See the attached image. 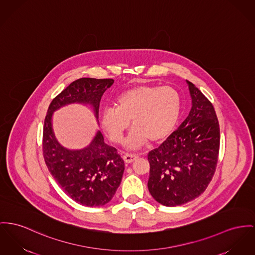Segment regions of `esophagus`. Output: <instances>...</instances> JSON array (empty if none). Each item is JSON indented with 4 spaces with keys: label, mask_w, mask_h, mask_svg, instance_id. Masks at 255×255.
<instances>
[{
    "label": "esophagus",
    "mask_w": 255,
    "mask_h": 255,
    "mask_svg": "<svg viewBox=\"0 0 255 255\" xmlns=\"http://www.w3.org/2000/svg\"><path fill=\"white\" fill-rule=\"evenodd\" d=\"M137 157H138V156H137L136 154H130V153H126V154L123 156L124 161H125L126 163H131V162H133Z\"/></svg>",
    "instance_id": "34e87169"
}]
</instances>
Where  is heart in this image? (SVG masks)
<instances>
[{"instance_id": "1", "label": "heart", "mask_w": 255, "mask_h": 255, "mask_svg": "<svg viewBox=\"0 0 255 255\" xmlns=\"http://www.w3.org/2000/svg\"><path fill=\"white\" fill-rule=\"evenodd\" d=\"M115 105L102 111V128L113 142L121 143L131 121L133 129L127 147L138 149L148 140L158 143L169 137L180 117L182 100L170 86L137 85L120 94Z\"/></svg>"}]
</instances>
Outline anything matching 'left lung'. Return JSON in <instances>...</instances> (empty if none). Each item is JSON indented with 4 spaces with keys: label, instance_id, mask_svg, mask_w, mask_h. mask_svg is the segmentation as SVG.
Wrapping results in <instances>:
<instances>
[{
    "label": "left lung",
    "instance_id": "left-lung-1",
    "mask_svg": "<svg viewBox=\"0 0 255 255\" xmlns=\"http://www.w3.org/2000/svg\"><path fill=\"white\" fill-rule=\"evenodd\" d=\"M191 109L181 126L148 154V188L167 207L187 203L201 193L215 174L220 152V125L215 108L187 81Z\"/></svg>",
    "mask_w": 255,
    "mask_h": 255
}]
</instances>
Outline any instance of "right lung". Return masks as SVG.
Returning <instances> with one entry per match:
<instances>
[{
	"mask_svg": "<svg viewBox=\"0 0 255 255\" xmlns=\"http://www.w3.org/2000/svg\"><path fill=\"white\" fill-rule=\"evenodd\" d=\"M113 79L80 78L52 101L44 120L42 151L46 166L63 190L75 202L87 207L108 203L119 187L125 163L117 150L104 143L98 130L92 142L81 150H68L56 139L53 113L71 103L89 104L99 119L100 102Z\"/></svg>",
	"mask_w": 255,
	"mask_h": 255,
	"instance_id": "obj_1",
	"label": "right lung"
}]
</instances>
